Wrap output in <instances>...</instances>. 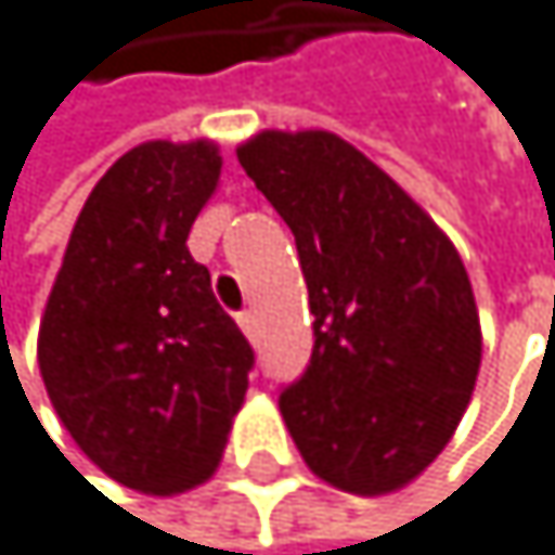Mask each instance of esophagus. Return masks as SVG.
<instances>
[{"instance_id": "obj_1", "label": "esophagus", "mask_w": 555, "mask_h": 555, "mask_svg": "<svg viewBox=\"0 0 555 555\" xmlns=\"http://www.w3.org/2000/svg\"><path fill=\"white\" fill-rule=\"evenodd\" d=\"M237 324H241V332H244L247 338L257 335V314H254V311H244V314L237 318Z\"/></svg>"}]
</instances>
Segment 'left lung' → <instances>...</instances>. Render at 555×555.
Segmentation results:
<instances>
[{"label":"left lung","instance_id":"8db88e82","mask_svg":"<svg viewBox=\"0 0 555 555\" xmlns=\"http://www.w3.org/2000/svg\"><path fill=\"white\" fill-rule=\"evenodd\" d=\"M237 160L308 281L311 365L281 391L294 446L341 492L405 489L449 446L479 378V308L455 244L338 133L261 130Z\"/></svg>","mask_w":555,"mask_h":555}]
</instances>
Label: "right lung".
I'll use <instances>...</instances> for the list:
<instances>
[{
    "instance_id": "add662e5",
    "label": "right lung",
    "mask_w": 555,
    "mask_h": 555,
    "mask_svg": "<svg viewBox=\"0 0 555 555\" xmlns=\"http://www.w3.org/2000/svg\"><path fill=\"white\" fill-rule=\"evenodd\" d=\"M214 140H146L86 197L39 321V372L73 442L146 495L204 486L254 351L186 250L220 183Z\"/></svg>"
}]
</instances>
